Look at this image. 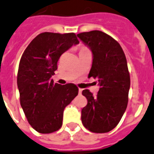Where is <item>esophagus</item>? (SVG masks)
<instances>
[{
  "label": "esophagus",
  "instance_id": "34e87169",
  "mask_svg": "<svg viewBox=\"0 0 154 154\" xmlns=\"http://www.w3.org/2000/svg\"><path fill=\"white\" fill-rule=\"evenodd\" d=\"M78 93H79L80 95H81V93H82V89H81V88H79V89H78Z\"/></svg>",
  "mask_w": 154,
  "mask_h": 154
}]
</instances>
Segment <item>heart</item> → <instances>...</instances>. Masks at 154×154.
Masks as SVG:
<instances>
[{"mask_svg": "<svg viewBox=\"0 0 154 154\" xmlns=\"http://www.w3.org/2000/svg\"><path fill=\"white\" fill-rule=\"evenodd\" d=\"M85 49H86V48H81L80 51H82V50H85Z\"/></svg>", "mask_w": 154, "mask_h": 154, "instance_id": "1", "label": "heart"}]
</instances>
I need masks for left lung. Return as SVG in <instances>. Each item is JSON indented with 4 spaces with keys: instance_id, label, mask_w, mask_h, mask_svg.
Returning a JSON list of instances; mask_svg holds the SVG:
<instances>
[{
    "instance_id": "1",
    "label": "left lung",
    "mask_w": 154,
    "mask_h": 154,
    "mask_svg": "<svg viewBox=\"0 0 154 154\" xmlns=\"http://www.w3.org/2000/svg\"><path fill=\"white\" fill-rule=\"evenodd\" d=\"M77 36L92 52L88 77L98 80L99 85L95 97L88 89L82 91L88 104L81 110V121L92 132H108L118 125L128 106L130 75L126 57L118 42L102 31Z\"/></svg>"
}]
</instances>
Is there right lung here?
<instances>
[{
  "instance_id": "add662e5",
  "label": "right lung",
  "mask_w": 154,
  "mask_h": 154,
  "mask_svg": "<svg viewBox=\"0 0 154 154\" xmlns=\"http://www.w3.org/2000/svg\"><path fill=\"white\" fill-rule=\"evenodd\" d=\"M78 44L73 33L45 32L31 41L22 55L17 77L20 104L29 124L38 132L58 131L64 109L78 94L73 84H54L51 78L62 54Z\"/></svg>"
}]
</instances>
